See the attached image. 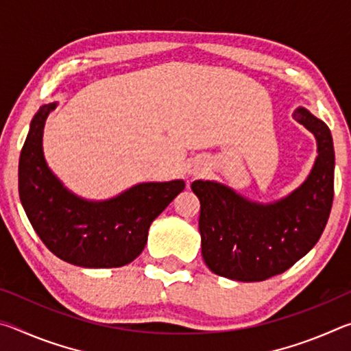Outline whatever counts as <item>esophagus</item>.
Returning <instances> with one entry per match:
<instances>
[{"label":"esophagus","mask_w":351,"mask_h":351,"mask_svg":"<svg viewBox=\"0 0 351 351\" xmlns=\"http://www.w3.org/2000/svg\"><path fill=\"white\" fill-rule=\"evenodd\" d=\"M193 173H198V171H193Z\"/></svg>","instance_id":"1"}]
</instances>
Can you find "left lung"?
<instances>
[{"mask_svg":"<svg viewBox=\"0 0 351 351\" xmlns=\"http://www.w3.org/2000/svg\"><path fill=\"white\" fill-rule=\"evenodd\" d=\"M294 119L317 139L310 176L289 197L257 204L213 181H193L199 198L201 254L217 276L261 282L282 274L311 251L328 221L335 197V148L330 128L305 108Z\"/></svg>","mask_w":351,"mask_h":351,"instance_id":"left-lung-1","label":"left lung"}]
</instances>
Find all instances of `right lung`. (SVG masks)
I'll return each mask as SVG.
<instances>
[{"mask_svg":"<svg viewBox=\"0 0 351 351\" xmlns=\"http://www.w3.org/2000/svg\"><path fill=\"white\" fill-rule=\"evenodd\" d=\"M56 104L43 105L21 148L19 192L40 240L63 261L82 268H119L144 251L148 228L186 184H138L108 201H85L63 187L47 169L41 138Z\"/></svg>","mask_w":351,"mask_h":351,"instance_id":"add662e5","label":"right lung"}]
</instances>
